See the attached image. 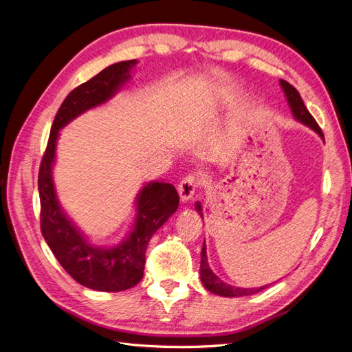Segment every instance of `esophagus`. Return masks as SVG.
<instances>
[{
  "instance_id": "obj_1",
  "label": "esophagus",
  "mask_w": 352,
  "mask_h": 352,
  "mask_svg": "<svg viewBox=\"0 0 352 352\" xmlns=\"http://www.w3.org/2000/svg\"><path fill=\"white\" fill-rule=\"evenodd\" d=\"M198 185H199V176L197 173H190L180 180L177 190H179V195H180V198H182V201H189L190 198H192L195 195V190H197Z\"/></svg>"
}]
</instances>
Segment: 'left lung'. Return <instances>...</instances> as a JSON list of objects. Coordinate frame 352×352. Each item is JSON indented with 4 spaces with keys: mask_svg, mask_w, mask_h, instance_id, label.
Masks as SVG:
<instances>
[{
    "mask_svg": "<svg viewBox=\"0 0 352 352\" xmlns=\"http://www.w3.org/2000/svg\"><path fill=\"white\" fill-rule=\"evenodd\" d=\"M280 87L285 92V97L287 100V104L292 110V114L298 122H301L302 124L308 126L310 129H313L314 132H317L320 135L322 140H324L323 132L320 129V126L317 124V122L314 120V117L310 114V111L307 110V107L304 105V101L301 98L300 92H298L291 83H287L286 80L280 79ZM197 210L201 211V204L197 202ZM199 273H201V282L204 285L207 289L212 294L220 295V296H247V295H252L255 292L263 291L265 286H260V287H238V286H232L228 285L223 280H220L217 276L212 273V270L210 269L208 265V260H207V250H206V242L202 245V251H201V267H199Z\"/></svg>",
    "mask_w": 352,
    "mask_h": 352,
    "instance_id": "obj_1",
    "label": "left lung"
}]
</instances>
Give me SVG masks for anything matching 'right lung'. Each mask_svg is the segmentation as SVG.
Here are the masks:
<instances>
[{
    "mask_svg": "<svg viewBox=\"0 0 352 352\" xmlns=\"http://www.w3.org/2000/svg\"><path fill=\"white\" fill-rule=\"evenodd\" d=\"M136 63V60H127L105 67L67 95L52 122L47 150L39 167L42 235L61 267L74 280L94 291L119 292L140 283L144 276L148 242L179 206V195L173 185L157 180L150 182L138 194L136 219L129 236L116 247L104 248L92 245L73 225L56 195L52 166L60 129L87 110L107 102L131 78V69Z\"/></svg>",
    "mask_w": 352,
    "mask_h": 352,
    "instance_id": "add662e5",
    "label": "right lung"
}]
</instances>
